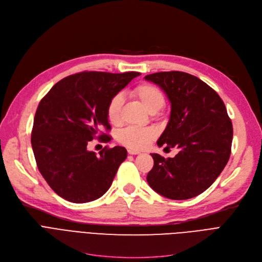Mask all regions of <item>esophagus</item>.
Returning <instances> with one entry per match:
<instances>
[{
	"label": "esophagus",
	"mask_w": 262,
	"mask_h": 262,
	"mask_svg": "<svg viewBox=\"0 0 262 262\" xmlns=\"http://www.w3.org/2000/svg\"><path fill=\"white\" fill-rule=\"evenodd\" d=\"M127 152H128V154H129V155H137V154H139V153H140L139 150H136V149H128Z\"/></svg>",
	"instance_id": "obj_1"
}]
</instances>
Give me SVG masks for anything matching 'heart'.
<instances>
[{"mask_svg": "<svg viewBox=\"0 0 262 262\" xmlns=\"http://www.w3.org/2000/svg\"><path fill=\"white\" fill-rule=\"evenodd\" d=\"M132 95L138 100L147 110L148 113L157 115L163 105L166 104V96L163 92L155 85L149 82L135 87L132 90ZM123 105V96L121 93L115 94L109 100L106 108V116L110 124L118 126L121 124V110ZM156 130L152 127H127L120 132L118 141L130 149H142L148 145V143L156 138Z\"/></svg>", "mask_w": 262, "mask_h": 262, "instance_id": "obj_1", "label": "heart"}]
</instances>
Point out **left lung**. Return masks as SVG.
Here are the masks:
<instances>
[{
    "mask_svg": "<svg viewBox=\"0 0 262 262\" xmlns=\"http://www.w3.org/2000/svg\"><path fill=\"white\" fill-rule=\"evenodd\" d=\"M144 78L160 86L172 106L158 145L180 148L173 158L150 154L154 166L147 183L171 200L194 198L213 184L231 153L232 124L225 104L215 90L186 72H158Z\"/></svg>",
    "mask_w": 262,
    "mask_h": 262,
    "instance_id": "1",
    "label": "left lung"
}]
</instances>
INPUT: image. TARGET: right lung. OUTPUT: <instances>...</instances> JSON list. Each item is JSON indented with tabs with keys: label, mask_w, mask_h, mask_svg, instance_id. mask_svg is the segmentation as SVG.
<instances>
[{
	"label": "right lung",
	"mask_w": 262,
	"mask_h": 262,
	"mask_svg": "<svg viewBox=\"0 0 262 262\" xmlns=\"http://www.w3.org/2000/svg\"><path fill=\"white\" fill-rule=\"evenodd\" d=\"M138 75L79 72L56 82L41 99L34 118L32 146L39 172L62 199L88 203L112 186L127 150L105 146L96 155L87 145L93 139L104 143L112 140L107 104Z\"/></svg>",
	"instance_id": "1"
}]
</instances>
